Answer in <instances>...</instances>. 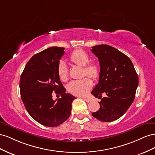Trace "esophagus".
Instances as JSON below:
<instances>
[{"label":"esophagus","instance_id":"1","mask_svg":"<svg viewBox=\"0 0 155 155\" xmlns=\"http://www.w3.org/2000/svg\"><path fill=\"white\" fill-rule=\"evenodd\" d=\"M84 100L86 103H90V102H91V99H86V98H84V99H83Z\"/></svg>","mask_w":155,"mask_h":155}]
</instances>
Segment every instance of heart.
I'll use <instances>...</instances> for the list:
<instances>
[{
  "label": "heart",
  "mask_w": 155,
  "mask_h": 155,
  "mask_svg": "<svg viewBox=\"0 0 155 155\" xmlns=\"http://www.w3.org/2000/svg\"><path fill=\"white\" fill-rule=\"evenodd\" d=\"M73 63L84 67V74L87 75L93 79H97L100 74L99 65L95 62H89L90 56L82 49H77L72 52L69 57ZM58 74L60 80L66 81L68 80L69 73L66 64L60 61L58 65ZM92 81L90 78L86 77L80 80L71 82L68 86V91L77 96H84L92 87Z\"/></svg>",
  "instance_id": "obj_1"
}]
</instances>
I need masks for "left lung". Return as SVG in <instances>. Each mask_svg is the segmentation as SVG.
<instances>
[{"instance_id": "obj_1", "label": "left lung", "mask_w": 155, "mask_h": 155, "mask_svg": "<svg viewBox=\"0 0 155 155\" xmlns=\"http://www.w3.org/2000/svg\"><path fill=\"white\" fill-rule=\"evenodd\" d=\"M91 51L100 64L99 83L91 94L101 99L100 108L92 116L101 121H114L121 117L134 101L138 74L129 57L116 48L99 45L92 47ZM103 93L107 95L101 98Z\"/></svg>"}]
</instances>
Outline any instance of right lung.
<instances>
[{
	"mask_svg": "<svg viewBox=\"0 0 155 155\" xmlns=\"http://www.w3.org/2000/svg\"><path fill=\"white\" fill-rule=\"evenodd\" d=\"M64 49L52 47L34 54L21 75L20 92L25 107L30 116L44 126L57 127L67 120L75 99L66 94L58 74ZM54 91L61 98L53 100Z\"/></svg>",
	"mask_w": 155,
	"mask_h": 155,
	"instance_id": "right-lung-1",
	"label": "right lung"
}]
</instances>
